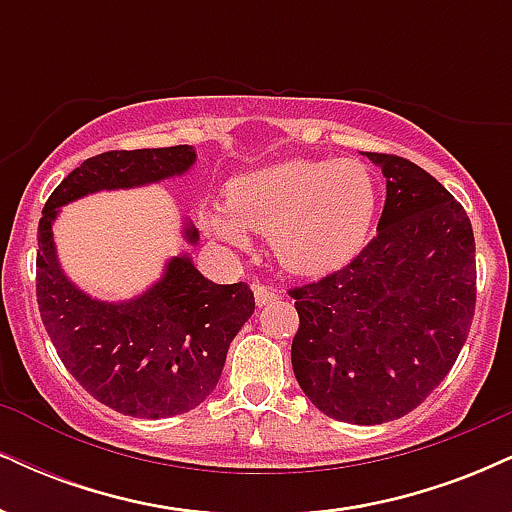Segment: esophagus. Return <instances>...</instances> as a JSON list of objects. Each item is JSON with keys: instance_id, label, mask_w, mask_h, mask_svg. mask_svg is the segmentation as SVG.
Returning <instances> with one entry per match:
<instances>
[{"instance_id": "34e87169", "label": "esophagus", "mask_w": 512, "mask_h": 512, "mask_svg": "<svg viewBox=\"0 0 512 512\" xmlns=\"http://www.w3.org/2000/svg\"><path fill=\"white\" fill-rule=\"evenodd\" d=\"M255 301H257V305H267V303H272V301H276V298H279V293L281 291H276L274 286H264V284H255Z\"/></svg>"}]
</instances>
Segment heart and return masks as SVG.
<instances>
[{
  "instance_id": "b5f03b06",
  "label": "heart",
  "mask_w": 512,
  "mask_h": 512,
  "mask_svg": "<svg viewBox=\"0 0 512 512\" xmlns=\"http://www.w3.org/2000/svg\"><path fill=\"white\" fill-rule=\"evenodd\" d=\"M226 207L204 216L216 238L248 248L245 231L264 233L281 267L320 276L344 267L368 243L378 187L361 161L291 158L233 180Z\"/></svg>"
}]
</instances>
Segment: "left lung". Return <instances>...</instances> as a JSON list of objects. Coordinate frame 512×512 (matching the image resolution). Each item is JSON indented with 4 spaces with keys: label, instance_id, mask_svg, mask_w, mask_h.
I'll list each match as a JSON object with an SVG mask.
<instances>
[{
    "label": "left lung",
    "instance_id": "1",
    "mask_svg": "<svg viewBox=\"0 0 512 512\" xmlns=\"http://www.w3.org/2000/svg\"><path fill=\"white\" fill-rule=\"evenodd\" d=\"M387 180L378 233L346 267L291 289V363L322 414L358 426L399 419L450 373L477 303L467 211L416 163L370 154Z\"/></svg>",
    "mask_w": 512,
    "mask_h": 512
}]
</instances>
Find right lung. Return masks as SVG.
<instances>
[{"instance_id": "right-lung-1", "label": "right lung", "mask_w": 512, "mask_h": 512, "mask_svg": "<svg viewBox=\"0 0 512 512\" xmlns=\"http://www.w3.org/2000/svg\"><path fill=\"white\" fill-rule=\"evenodd\" d=\"M195 161L187 144L86 158L52 192L38 226L35 293L45 330L88 395L125 416L166 419L199 407L219 383L233 337L255 313V296L243 281L214 284L180 252L142 296L98 301L64 274L52 226L74 199L178 178ZM182 238L197 243L195 223L185 221Z\"/></svg>"}]
</instances>
